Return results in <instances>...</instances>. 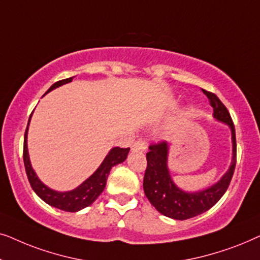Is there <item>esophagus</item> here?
<instances>
[{"mask_svg": "<svg viewBox=\"0 0 260 260\" xmlns=\"http://www.w3.org/2000/svg\"><path fill=\"white\" fill-rule=\"evenodd\" d=\"M131 150L133 151H145L147 150V143H145L144 140H137L135 143L133 144V147H131Z\"/></svg>", "mask_w": 260, "mask_h": 260, "instance_id": "34e87169", "label": "esophagus"}]
</instances>
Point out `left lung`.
I'll use <instances>...</instances> for the list:
<instances>
[{"instance_id": "obj_1", "label": "left lung", "mask_w": 260, "mask_h": 260, "mask_svg": "<svg viewBox=\"0 0 260 260\" xmlns=\"http://www.w3.org/2000/svg\"><path fill=\"white\" fill-rule=\"evenodd\" d=\"M213 108V117L229 125L232 134V162L218 182L198 191H184L174 182L168 168L169 144L161 142L152 144L147 152V170L144 174L143 189L150 204L168 218L186 220L207 212L218 202L232 180L237 162L236 129L229 110L212 92L204 91Z\"/></svg>"}]
</instances>
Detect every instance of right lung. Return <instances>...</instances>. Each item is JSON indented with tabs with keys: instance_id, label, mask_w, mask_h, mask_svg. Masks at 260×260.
Returning <instances> with one entry per match:
<instances>
[{
	"instance_id": "add662e5",
	"label": "right lung",
	"mask_w": 260,
	"mask_h": 260,
	"mask_svg": "<svg viewBox=\"0 0 260 260\" xmlns=\"http://www.w3.org/2000/svg\"><path fill=\"white\" fill-rule=\"evenodd\" d=\"M74 77L67 78V79H62L56 81L48 88V92H51L54 88L62 86L67 83H71ZM33 113V112H31ZM31 115L28 120V125L24 133V142H23V162L24 168H26V173L29 180V183L33 190L37 193V195L41 200H44L46 204H48L52 207H55L58 209L65 212H78L87 206L93 204L97 200V198L103 193L104 188L106 186V180L110 174L112 167L119 163L124 162L126 159V156L129 154L130 148H112L106 155L104 161L102 165L98 167V169L92 174V175L84 181L83 183L79 184L77 188L69 191H56L53 190L51 188L46 186L45 183L41 182L39 179L37 173L34 172L33 167H31L29 154H28V147H27V136H28V126H29Z\"/></svg>"
}]
</instances>
